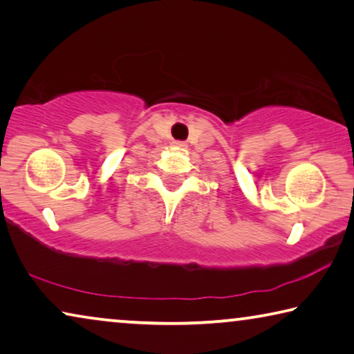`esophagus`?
Returning a JSON list of instances; mask_svg holds the SVG:
<instances>
[{
  "mask_svg": "<svg viewBox=\"0 0 354 354\" xmlns=\"http://www.w3.org/2000/svg\"><path fill=\"white\" fill-rule=\"evenodd\" d=\"M171 147L176 148V149H184V148H186V143H183V142H173Z\"/></svg>",
  "mask_w": 354,
  "mask_h": 354,
  "instance_id": "34e87169",
  "label": "esophagus"
}]
</instances>
